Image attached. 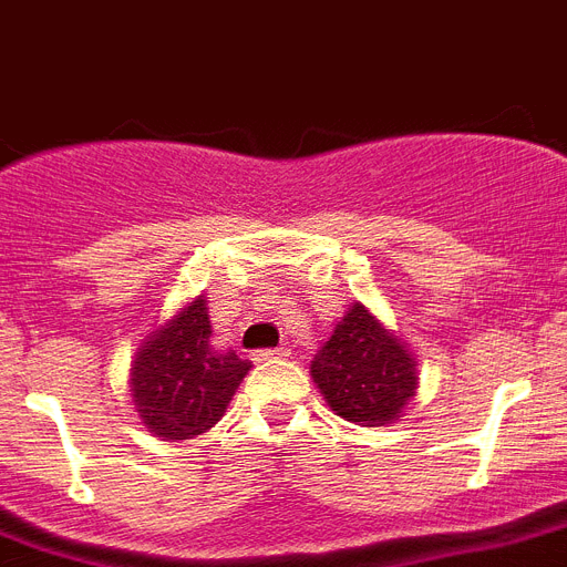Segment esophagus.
Here are the masks:
<instances>
[{
  "label": "esophagus",
  "mask_w": 567,
  "mask_h": 567,
  "mask_svg": "<svg viewBox=\"0 0 567 567\" xmlns=\"http://www.w3.org/2000/svg\"><path fill=\"white\" fill-rule=\"evenodd\" d=\"M287 347H272V350H258L255 352V361H272V358H287Z\"/></svg>",
  "instance_id": "obj_1"
}]
</instances>
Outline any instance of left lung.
Listing matches in <instances>:
<instances>
[{
  "label": "left lung",
  "mask_w": 567,
  "mask_h": 567,
  "mask_svg": "<svg viewBox=\"0 0 567 567\" xmlns=\"http://www.w3.org/2000/svg\"><path fill=\"white\" fill-rule=\"evenodd\" d=\"M312 379L341 419L381 427L415 395V361L370 309L355 303L312 361Z\"/></svg>",
  "instance_id": "left-lung-1"
}]
</instances>
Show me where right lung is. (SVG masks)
Here are the masks:
<instances>
[{
    "mask_svg": "<svg viewBox=\"0 0 567 567\" xmlns=\"http://www.w3.org/2000/svg\"><path fill=\"white\" fill-rule=\"evenodd\" d=\"M251 361L220 352L203 295L154 332L132 364V395L140 419L159 439H192L224 419Z\"/></svg>",
    "mask_w": 567,
    "mask_h": 567,
    "instance_id": "1",
    "label": "right lung"
}]
</instances>
